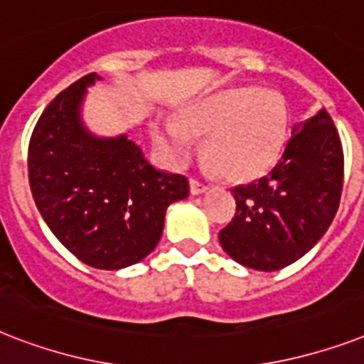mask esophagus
Returning a JSON list of instances; mask_svg holds the SVG:
<instances>
[{"label": "esophagus", "instance_id": "34e87169", "mask_svg": "<svg viewBox=\"0 0 364 364\" xmlns=\"http://www.w3.org/2000/svg\"><path fill=\"white\" fill-rule=\"evenodd\" d=\"M208 193V187H205L204 183L196 181V179H191V194L193 196H198V194Z\"/></svg>", "mask_w": 364, "mask_h": 364}]
</instances>
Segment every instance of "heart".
Instances as JSON below:
<instances>
[{"instance_id":"heart-1","label":"heart","mask_w":364,"mask_h":364,"mask_svg":"<svg viewBox=\"0 0 364 364\" xmlns=\"http://www.w3.org/2000/svg\"><path fill=\"white\" fill-rule=\"evenodd\" d=\"M151 134L173 162H185L194 137L205 139V156L230 181H253L277 164L289 137L282 94L257 87L227 88L183 111L181 122L156 119Z\"/></svg>"}]
</instances>
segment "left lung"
Returning <instances> with one entry per match:
<instances>
[{
    "instance_id": "left-lung-1",
    "label": "left lung",
    "mask_w": 364,
    "mask_h": 364,
    "mask_svg": "<svg viewBox=\"0 0 364 364\" xmlns=\"http://www.w3.org/2000/svg\"><path fill=\"white\" fill-rule=\"evenodd\" d=\"M291 134L268 176L232 188L236 215L219 232L228 257L253 270H282L304 257L338 210L344 153L331 115L317 111Z\"/></svg>"
}]
</instances>
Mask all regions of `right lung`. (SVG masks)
Returning a JSON list of instances; mask_svg holds the SVG:
<instances>
[{"label": "right lung", "instance_id": "add662e5", "mask_svg": "<svg viewBox=\"0 0 364 364\" xmlns=\"http://www.w3.org/2000/svg\"><path fill=\"white\" fill-rule=\"evenodd\" d=\"M82 77L39 117L28 149L36 205L68 251L100 270L147 257L164 230L168 205L188 196L187 177L156 170L126 134L96 136L82 122Z\"/></svg>", "mask_w": 364, "mask_h": 364}]
</instances>
